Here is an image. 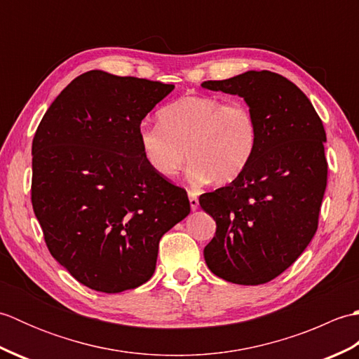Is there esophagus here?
<instances>
[{"label": "esophagus", "instance_id": "1", "mask_svg": "<svg viewBox=\"0 0 359 359\" xmlns=\"http://www.w3.org/2000/svg\"><path fill=\"white\" fill-rule=\"evenodd\" d=\"M188 197H189V207H191L193 211H196L199 208V199H197V196L194 193H188Z\"/></svg>", "mask_w": 359, "mask_h": 359}]
</instances>
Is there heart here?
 <instances>
[{
  "mask_svg": "<svg viewBox=\"0 0 359 359\" xmlns=\"http://www.w3.org/2000/svg\"><path fill=\"white\" fill-rule=\"evenodd\" d=\"M157 118L158 125L139 129V144L143 158L160 177L177 174L188 154V177L193 184H230L255 156L256 120L241 102L184 95L163 106Z\"/></svg>",
  "mask_w": 359,
  "mask_h": 359,
  "instance_id": "1",
  "label": "heart"
}]
</instances>
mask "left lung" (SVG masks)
I'll list each match as a JSON object with an SVG mask.
<instances>
[{"mask_svg":"<svg viewBox=\"0 0 359 359\" xmlns=\"http://www.w3.org/2000/svg\"><path fill=\"white\" fill-rule=\"evenodd\" d=\"M202 88L242 97L257 126L245 171L199 197L217 226L205 262L233 284H265L302 255L318 230L327 187L323 121L307 95L276 72L248 71Z\"/></svg>","mask_w":359,"mask_h":359,"instance_id":"obj_1","label":"left lung"}]
</instances>
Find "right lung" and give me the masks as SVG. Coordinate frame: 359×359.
I'll list each match as a JSON object with an SVG mask.
<instances>
[{
    "mask_svg": "<svg viewBox=\"0 0 359 359\" xmlns=\"http://www.w3.org/2000/svg\"><path fill=\"white\" fill-rule=\"evenodd\" d=\"M174 85L89 71L46 111L32 142V207L46 245L80 284L149 280L162 236L189 215L184 188L151 170L142 120Z\"/></svg>",
    "mask_w": 359,
    "mask_h": 359,
    "instance_id": "right-lung-1",
    "label": "right lung"
}]
</instances>
